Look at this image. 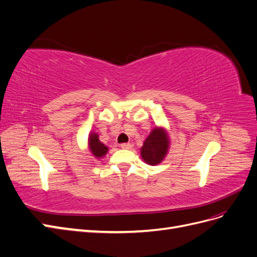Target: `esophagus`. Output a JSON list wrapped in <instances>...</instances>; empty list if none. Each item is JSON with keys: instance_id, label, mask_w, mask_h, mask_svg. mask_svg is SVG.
Wrapping results in <instances>:
<instances>
[{"instance_id": "1", "label": "esophagus", "mask_w": 257, "mask_h": 257, "mask_svg": "<svg viewBox=\"0 0 257 257\" xmlns=\"http://www.w3.org/2000/svg\"><path fill=\"white\" fill-rule=\"evenodd\" d=\"M120 147L122 148V149H131L132 148V145L128 144V143H124V144H121Z\"/></svg>"}]
</instances>
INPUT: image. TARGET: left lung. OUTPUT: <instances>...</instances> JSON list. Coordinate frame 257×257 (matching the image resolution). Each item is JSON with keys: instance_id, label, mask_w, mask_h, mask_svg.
I'll list each match as a JSON object with an SVG mask.
<instances>
[{"instance_id": "left-lung-1", "label": "left lung", "mask_w": 257, "mask_h": 257, "mask_svg": "<svg viewBox=\"0 0 257 257\" xmlns=\"http://www.w3.org/2000/svg\"><path fill=\"white\" fill-rule=\"evenodd\" d=\"M169 138L167 132L162 127L152 130L141 149L143 160L149 165H158L164 160L168 152Z\"/></svg>"}]
</instances>
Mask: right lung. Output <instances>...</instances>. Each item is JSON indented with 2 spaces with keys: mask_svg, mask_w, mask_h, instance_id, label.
Listing matches in <instances>:
<instances>
[{
  "mask_svg": "<svg viewBox=\"0 0 257 257\" xmlns=\"http://www.w3.org/2000/svg\"><path fill=\"white\" fill-rule=\"evenodd\" d=\"M89 150L93 157L100 159L107 153L108 148L103 143L99 142L98 135L96 133H91L89 136Z\"/></svg>",
  "mask_w": 257,
  "mask_h": 257,
  "instance_id": "1",
  "label": "right lung"
}]
</instances>
